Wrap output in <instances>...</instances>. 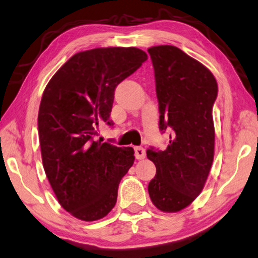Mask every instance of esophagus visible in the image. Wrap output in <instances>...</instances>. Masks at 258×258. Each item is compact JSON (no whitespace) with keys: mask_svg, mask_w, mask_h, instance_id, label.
Masks as SVG:
<instances>
[{"mask_svg":"<svg viewBox=\"0 0 258 258\" xmlns=\"http://www.w3.org/2000/svg\"><path fill=\"white\" fill-rule=\"evenodd\" d=\"M134 153H136V158L138 159V160H141V159H144L145 157H146V151H145L141 146L134 147Z\"/></svg>","mask_w":258,"mask_h":258,"instance_id":"34e87169","label":"esophagus"}]
</instances>
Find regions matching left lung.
<instances>
[{"instance_id":"left-lung-1","label":"left lung","mask_w":258,"mask_h":258,"mask_svg":"<svg viewBox=\"0 0 258 258\" xmlns=\"http://www.w3.org/2000/svg\"><path fill=\"white\" fill-rule=\"evenodd\" d=\"M147 51L154 68L159 128L169 131L165 151L147 150L157 167L148 193L158 209L175 213L201 193L213 164L217 83L205 65L176 46L159 45Z\"/></svg>"}]
</instances>
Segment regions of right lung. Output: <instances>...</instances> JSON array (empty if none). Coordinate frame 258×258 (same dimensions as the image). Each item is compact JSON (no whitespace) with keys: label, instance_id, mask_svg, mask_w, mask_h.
Here are the masks:
<instances>
[{"label":"right lung","instance_id":"obj_1","mask_svg":"<svg viewBox=\"0 0 258 258\" xmlns=\"http://www.w3.org/2000/svg\"><path fill=\"white\" fill-rule=\"evenodd\" d=\"M147 59L137 48H97L72 56L46 85L38 137L46 177L63 208L83 221L113 208L119 182L134 162L132 147L94 141L110 119L114 91Z\"/></svg>","mask_w":258,"mask_h":258}]
</instances>
